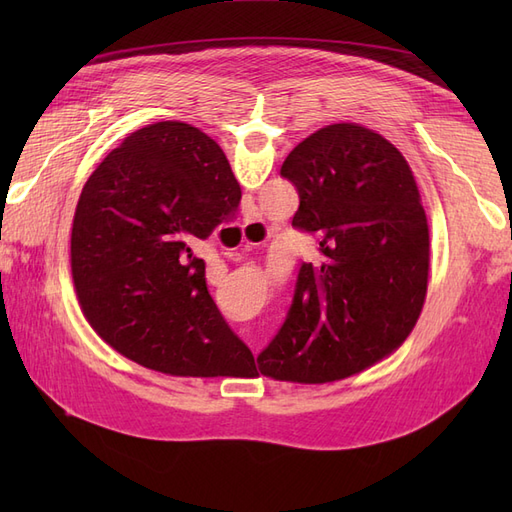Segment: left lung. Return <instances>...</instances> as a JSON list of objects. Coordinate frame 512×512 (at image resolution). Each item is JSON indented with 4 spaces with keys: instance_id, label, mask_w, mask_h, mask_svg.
Here are the masks:
<instances>
[{
    "instance_id": "1",
    "label": "left lung",
    "mask_w": 512,
    "mask_h": 512,
    "mask_svg": "<svg viewBox=\"0 0 512 512\" xmlns=\"http://www.w3.org/2000/svg\"><path fill=\"white\" fill-rule=\"evenodd\" d=\"M280 175L299 192L292 226L318 237L301 262L286 320L258 354L260 374L333 382L393 352L427 294L429 228L404 156L356 123L307 136Z\"/></svg>"
}]
</instances>
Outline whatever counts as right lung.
<instances>
[{
    "instance_id": "add662e5",
    "label": "right lung",
    "mask_w": 512,
    "mask_h": 512,
    "mask_svg": "<svg viewBox=\"0 0 512 512\" xmlns=\"http://www.w3.org/2000/svg\"><path fill=\"white\" fill-rule=\"evenodd\" d=\"M239 200L224 151L190 123L158 121L108 153L81 192L70 245L76 297L106 344L162 374H256L192 252Z\"/></svg>"
}]
</instances>
